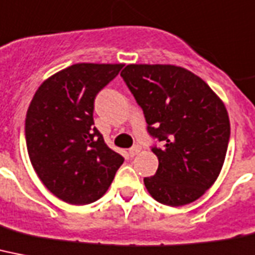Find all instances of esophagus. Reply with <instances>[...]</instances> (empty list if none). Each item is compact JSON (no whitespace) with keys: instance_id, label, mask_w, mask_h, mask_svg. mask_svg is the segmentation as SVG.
<instances>
[{"instance_id":"1","label":"esophagus","mask_w":255,"mask_h":255,"mask_svg":"<svg viewBox=\"0 0 255 255\" xmlns=\"http://www.w3.org/2000/svg\"><path fill=\"white\" fill-rule=\"evenodd\" d=\"M140 150H141V146H140V145L132 146V148L129 149V156L134 157L136 154H138V153H140Z\"/></svg>"}]
</instances>
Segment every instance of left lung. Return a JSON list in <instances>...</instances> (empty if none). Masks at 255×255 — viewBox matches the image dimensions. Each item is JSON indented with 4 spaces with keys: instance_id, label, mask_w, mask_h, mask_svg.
I'll return each instance as SVG.
<instances>
[{
    "instance_id": "left-lung-1",
    "label": "left lung",
    "mask_w": 255,
    "mask_h": 255,
    "mask_svg": "<svg viewBox=\"0 0 255 255\" xmlns=\"http://www.w3.org/2000/svg\"><path fill=\"white\" fill-rule=\"evenodd\" d=\"M121 76L142 109L158 158L144 185L171 207L199 199L220 174L231 124L224 103L200 77L175 65L129 64Z\"/></svg>"
}]
</instances>
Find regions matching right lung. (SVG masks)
<instances>
[{
  "instance_id": "right-lung-1",
  "label": "right lung",
  "mask_w": 255,
  "mask_h": 255,
  "mask_svg": "<svg viewBox=\"0 0 255 255\" xmlns=\"http://www.w3.org/2000/svg\"><path fill=\"white\" fill-rule=\"evenodd\" d=\"M123 64H74L43 82L27 110L30 161L43 185L69 204L105 195L124 158L94 127V99Z\"/></svg>"
}]
</instances>
